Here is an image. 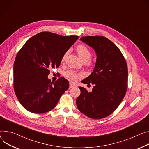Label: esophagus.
<instances>
[{
    "label": "esophagus",
    "mask_w": 149,
    "mask_h": 149,
    "mask_svg": "<svg viewBox=\"0 0 149 149\" xmlns=\"http://www.w3.org/2000/svg\"><path fill=\"white\" fill-rule=\"evenodd\" d=\"M76 86V85L72 83H70V88H73V87H75Z\"/></svg>",
    "instance_id": "obj_1"
}]
</instances>
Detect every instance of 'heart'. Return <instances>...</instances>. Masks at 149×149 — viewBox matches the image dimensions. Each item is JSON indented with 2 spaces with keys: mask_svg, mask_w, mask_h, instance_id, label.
Wrapping results in <instances>:
<instances>
[{
  "mask_svg": "<svg viewBox=\"0 0 149 149\" xmlns=\"http://www.w3.org/2000/svg\"><path fill=\"white\" fill-rule=\"evenodd\" d=\"M77 52L79 56L81 59L84 62H87L90 60L91 56V52L90 50L84 45H79L77 47ZM68 54V52H66L62 59V61H63L65 59L66 55ZM81 74L76 72L74 70H70L68 71L65 73V77L71 81H75L78 78L81 76Z\"/></svg>",
  "mask_w": 149,
  "mask_h": 149,
  "instance_id": "1",
  "label": "heart"
}]
</instances>
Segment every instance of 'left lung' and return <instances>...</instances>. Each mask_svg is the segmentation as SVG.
<instances>
[{
	"label": "left lung",
	"instance_id": "1",
	"mask_svg": "<svg viewBox=\"0 0 149 149\" xmlns=\"http://www.w3.org/2000/svg\"><path fill=\"white\" fill-rule=\"evenodd\" d=\"M80 40L96 52L97 59L91 74L82 81L94 86L91 91L79 87L77 98L78 110L87 116L99 119L112 113L126 94L128 68L119 48L103 36L82 37Z\"/></svg>",
	"mask_w": 149,
	"mask_h": 149
}]
</instances>
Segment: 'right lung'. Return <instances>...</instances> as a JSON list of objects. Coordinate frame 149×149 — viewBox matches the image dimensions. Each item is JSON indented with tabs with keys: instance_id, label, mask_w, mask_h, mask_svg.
Instances as JSON below:
<instances>
[{
	"instance_id": "obj_1",
	"label": "right lung",
	"mask_w": 149,
	"mask_h": 149,
	"mask_svg": "<svg viewBox=\"0 0 149 149\" xmlns=\"http://www.w3.org/2000/svg\"><path fill=\"white\" fill-rule=\"evenodd\" d=\"M78 38L42 32L27 40L13 64V87L19 102L30 112H47L69 88L63 77L55 82L48 78L50 70L58 68L66 51Z\"/></svg>"
}]
</instances>
